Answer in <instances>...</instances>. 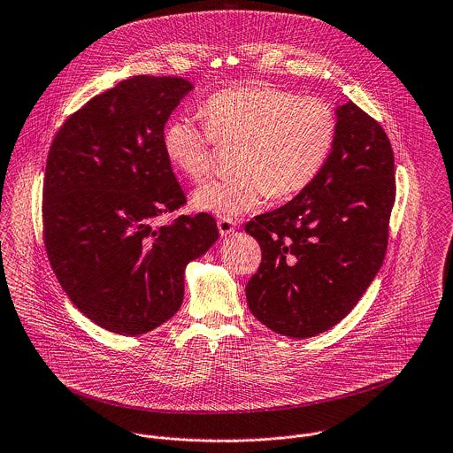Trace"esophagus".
Returning a JSON list of instances; mask_svg holds the SVG:
<instances>
[{
    "instance_id": "obj_1",
    "label": "esophagus",
    "mask_w": 453,
    "mask_h": 453,
    "mask_svg": "<svg viewBox=\"0 0 453 453\" xmlns=\"http://www.w3.org/2000/svg\"><path fill=\"white\" fill-rule=\"evenodd\" d=\"M217 226H219V233H220L222 236L233 234L234 229H236V222L231 220V219H220V220L217 222Z\"/></svg>"
}]
</instances>
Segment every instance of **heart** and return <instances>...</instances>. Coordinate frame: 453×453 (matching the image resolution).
I'll use <instances>...</instances> for the list:
<instances>
[{"label":"heart","instance_id":"1","mask_svg":"<svg viewBox=\"0 0 453 453\" xmlns=\"http://www.w3.org/2000/svg\"><path fill=\"white\" fill-rule=\"evenodd\" d=\"M203 123L176 118L162 148L167 162L201 185L219 167V146L236 148L238 176L194 194V206L224 219L254 211L265 199H288L314 183L335 137L334 109L318 96H300L270 84L236 86L213 93L203 105Z\"/></svg>","mask_w":453,"mask_h":453}]
</instances>
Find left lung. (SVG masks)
Here are the masks:
<instances>
[{
  "label": "left lung",
  "mask_w": 453,
  "mask_h": 453,
  "mask_svg": "<svg viewBox=\"0 0 453 453\" xmlns=\"http://www.w3.org/2000/svg\"><path fill=\"white\" fill-rule=\"evenodd\" d=\"M395 164L383 127L355 102L337 107V137L321 174L245 231L261 265L245 293L270 330L305 339L342 321L378 275L395 203Z\"/></svg>",
  "instance_id": "left-lung-1"
}]
</instances>
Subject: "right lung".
Returning a JSON list of instances; mask_svg holds the SVG:
<instances>
[{
	"mask_svg": "<svg viewBox=\"0 0 453 453\" xmlns=\"http://www.w3.org/2000/svg\"><path fill=\"white\" fill-rule=\"evenodd\" d=\"M192 89L183 77L134 75L95 95L56 132L43 176V243L73 305L118 335H142L183 302L185 266L219 238L162 148L164 125Z\"/></svg>",
	"mask_w": 453,
	"mask_h": 453,
	"instance_id": "1",
	"label": "right lung"
}]
</instances>
